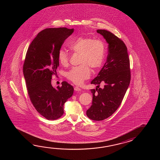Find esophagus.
Returning a JSON list of instances; mask_svg holds the SVG:
<instances>
[{"label":"esophagus","mask_w":160,"mask_h":160,"mask_svg":"<svg viewBox=\"0 0 160 160\" xmlns=\"http://www.w3.org/2000/svg\"><path fill=\"white\" fill-rule=\"evenodd\" d=\"M74 90L75 91H81V89L79 88V87H78V86H75V88H74Z\"/></svg>","instance_id":"esophagus-1"}]
</instances>
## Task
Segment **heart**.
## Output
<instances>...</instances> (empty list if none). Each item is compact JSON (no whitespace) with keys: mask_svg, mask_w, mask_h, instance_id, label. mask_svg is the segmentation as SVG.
<instances>
[{"mask_svg":"<svg viewBox=\"0 0 160 160\" xmlns=\"http://www.w3.org/2000/svg\"><path fill=\"white\" fill-rule=\"evenodd\" d=\"M72 51L81 54L80 66L73 67L66 72L69 81L80 85L90 77L91 71L101 66L105 55V44L101 39L92 38L79 37L68 44ZM70 56L68 52L61 49L58 52V60L62 66L68 65Z\"/></svg>","mask_w":160,"mask_h":160,"instance_id":"1","label":"heart"}]
</instances>
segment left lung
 Masks as SVG:
<instances>
[{"mask_svg":"<svg viewBox=\"0 0 160 160\" xmlns=\"http://www.w3.org/2000/svg\"><path fill=\"white\" fill-rule=\"evenodd\" d=\"M108 43L107 60L91 83L97 85L92 89V105L86 111L90 119L102 121L112 116L119 108L129 86L131 74L130 60L126 45L111 32L98 30ZM100 84L103 85L100 88Z\"/></svg>","mask_w":160,"mask_h":160,"instance_id":"1","label":"left lung"}]
</instances>
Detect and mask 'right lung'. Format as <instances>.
Masks as SVG:
<instances>
[{"label": "right lung", "mask_w": 160, "mask_h": 160, "mask_svg": "<svg viewBox=\"0 0 160 160\" xmlns=\"http://www.w3.org/2000/svg\"><path fill=\"white\" fill-rule=\"evenodd\" d=\"M73 32V28L66 27L46 28L38 34L27 50L23 72L28 94L38 112L48 120L63 115L64 104L74 92L67 82L57 88L51 83L59 64L58 52Z\"/></svg>", "instance_id": "obj_1"}]
</instances>
